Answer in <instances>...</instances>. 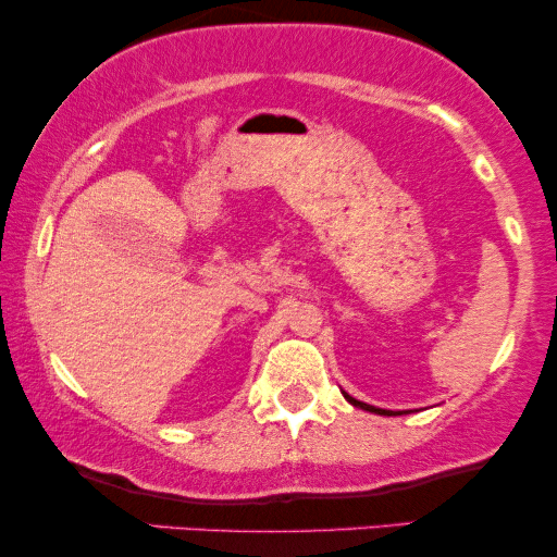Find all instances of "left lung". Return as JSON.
Here are the masks:
<instances>
[{
  "label": "left lung",
  "mask_w": 557,
  "mask_h": 557,
  "mask_svg": "<svg viewBox=\"0 0 557 557\" xmlns=\"http://www.w3.org/2000/svg\"><path fill=\"white\" fill-rule=\"evenodd\" d=\"M345 398L352 403V406H357V408H364V410H370V413H380V416H393V410H383V408H375V406H368V403H360V400H355V398H349V395H345Z\"/></svg>",
  "instance_id": "obj_1"
}]
</instances>
